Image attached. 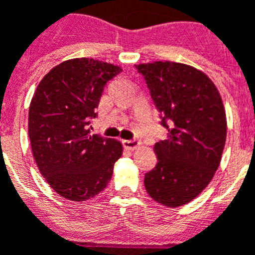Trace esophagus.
<instances>
[{"label": "esophagus", "mask_w": 255, "mask_h": 255, "mask_svg": "<svg viewBox=\"0 0 255 255\" xmlns=\"http://www.w3.org/2000/svg\"><path fill=\"white\" fill-rule=\"evenodd\" d=\"M124 147L126 148V149H130V150H134L136 149V148L140 147V141L139 140H124Z\"/></svg>", "instance_id": "1"}]
</instances>
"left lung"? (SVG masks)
I'll return each mask as SVG.
<instances>
[{
  "instance_id": "8db88e82",
  "label": "left lung",
  "mask_w": 255,
  "mask_h": 255,
  "mask_svg": "<svg viewBox=\"0 0 255 255\" xmlns=\"http://www.w3.org/2000/svg\"><path fill=\"white\" fill-rule=\"evenodd\" d=\"M162 114L168 138L154 144L157 164L145 173L152 199L170 208L184 206L208 186L226 143L224 102L200 70L172 61L135 65Z\"/></svg>"
}]
</instances>
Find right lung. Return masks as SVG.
Wrapping results in <instances>:
<instances>
[{
  "label": "right lung",
  "mask_w": 255,
  "mask_h": 255,
  "mask_svg": "<svg viewBox=\"0 0 255 255\" xmlns=\"http://www.w3.org/2000/svg\"><path fill=\"white\" fill-rule=\"evenodd\" d=\"M121 71L94 58H71L49 70L33 94L28 119L33 157L65 199L84 202L100 194L123 155L121 141L88 129L105 85Z\"/></svg>",
  "instance_id": "right-lung-1"
}]
</instances>
